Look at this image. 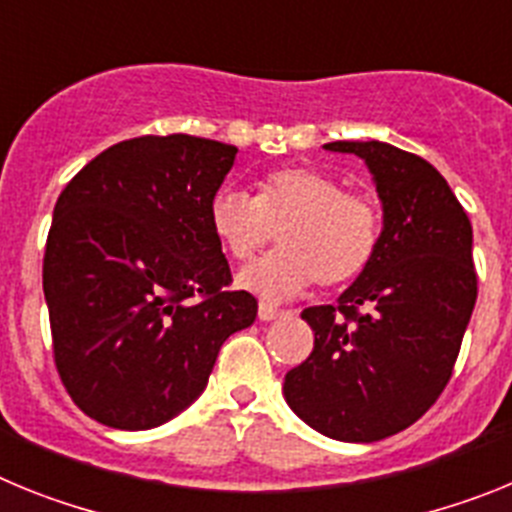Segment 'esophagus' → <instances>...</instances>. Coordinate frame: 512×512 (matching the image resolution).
Listing matches in <instances>:
<instances>
[{
	"label": "esophagus",
	"mask_w": 512,
	"mask_h": 512,
	"mask_svg": "<svg viewBox=\"0 0 512 512\" xmlns=\"http://www.w3.org/2000/svg\"><path fill=\"white\" fill-rule=\"evenodd\" d=\"M282 315H284V312L279 310V307L271 305V302H264V300L259 302V320H264V323H269V320L282 318Z\"/></svg>",
	"instance_id": "34e87169"
}]
</instances>
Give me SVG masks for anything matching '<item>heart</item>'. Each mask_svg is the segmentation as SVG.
Listing matches in <instances>:
<instances>
[{"label": "heart", "mask_w": 512, "mask_h": 512, "mask_svg": "<svg viewBox=\"0 0 512 512\" xmlns=\"http://www.w3.org/2000/svg\"><path fill=\"white\" fill-rule=\"evenodd\" d=\"M207 220L235 261H251L279 230L284 248L241 274V284L266 297L300 295L315 282L351 284L377 259L384 233L377 197L346 189L341 176L318 166L266 171L253 197L220 189Z\"/></svg>", "instance_id": "heart-1"}]
</instances>
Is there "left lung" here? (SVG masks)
I'll return each mask as SVG.
<instances>
[{
	"mask_svg": "<svg viewBox=\"0 0 512 512\" xmlns=\"http://www.w3.org/2000/svg\"><path fill=\"white\" fill-rule=\"evenodd\" d=\"M364 158L384 207L377 259L336 305L302 310L312 354L284 377L310 428L369 443L413 425L454 374L477 302L472 223L425 158L379 140H336Z\"/></svg>",
	"mask_w": 512,
	"mask_h": 512,
	"instance_id": "8db88e82",
	"label": "left lung"
}]
</instances>
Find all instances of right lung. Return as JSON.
Returning a JSON list of instances; mask_svg holds the SVG:
<instances>
[{
	"instance_id": "1",
	"label": "right lung",
	"mask_w": 512,
	"mask_h": 512,
	"mask_svg": "<svg viewBox=\"0 0 512 512\" xmlns=\"http://www.w3.org/2000/svg\"><path fill=\"white\" fill-rule=\"evenodd\" d=\"M238 148L140 135L92 158L53 210L43 292L53 361L81 413L146 431L205 390L225 338L259 302L230 289L210 200Z\"/></svg>"
}]
</instances>
